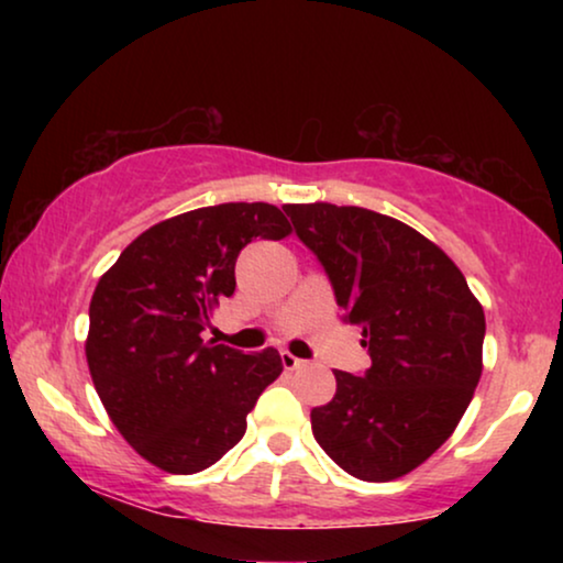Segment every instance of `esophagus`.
<instances>
[{
    "instance_id": "34e87169",
    "label": "esophagus",
    "mask_w": 563,
    "mask_h": 563,
    "mask_svg": "<svg viewBox=\"0 0 563 563\" xmlns=\"http://www.w3.org/2000/svg\"><path fill=\"white\" fill-rule=\"evenodd\" d=\"M282 364H284V368H289V372H295V368L305 366V361L297 358V356H291L289 351H282Z\"/></svg>"
}]
</instances>
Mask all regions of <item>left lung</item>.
<instances>
[{"instance_id": "left-lung-1", "label": "left lung", "mask_w": 563, "mask_h": 563, "mask_svg": "<svg viewBox=\"0 0 563 563\" xmlns=\"http://www.w3.org/2000/svg\"><path fill=\"white\" fill-rule=\"evenodd\" d=\"M284 212L372 356L361 376L333 372L335 397L310 412L314 441L356 479L405 476L449 441L472 402L482 305L459 266L405 222L328 202Z\"/></svg>"}]
</instances>
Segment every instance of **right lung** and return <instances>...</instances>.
Segmentation results:
<instances>
[{"label":"right lung","instance_id":"1","mask_svg":"<svg viewBox=\"0 0 563 563\" xmlns=\"http://www.w3.org/2000/svg\"><path fill=\"white\" fill-rule=\"evenodd\" d=\"M291 233L279 207L228 202L176 214L135 238L89 305L87 364L122 438L168 474H197L245 433L282 374L276 349L243 353L202 341L210 312L235 291L253 238Z\"/></svg>","mask_w":563,"mask_h":563}]
</instances>
